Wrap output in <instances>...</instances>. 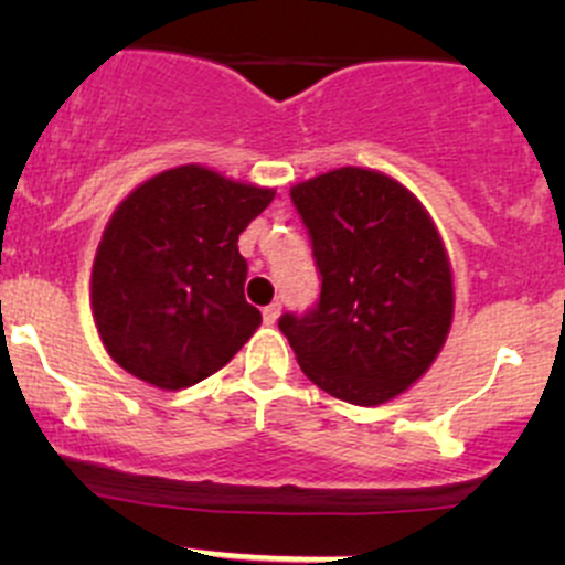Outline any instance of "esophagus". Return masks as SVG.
Wrapping results in <instances>:
<instances>
[{
  "label": "esophagus",
  "mask_w": 565,
  "mask_h": 565,
  "mask_svg": "<svg viewBox=\"0 0 565 565\" xmlns=\"http://www.w3.org/2000/svg\"><path fill=\"white\" fill-rule=\"evenodd\" d=\"M262 317H265V322L267 324H276V319L281 317V303H270V306H265V309H262Z\"/></svg>",
  "instance_id": "1"
}]
</instances>
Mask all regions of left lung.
I'll use <instances>...</instances> for the list:
<instances>
[{"label": "left lung", "mask_w": 565, "mask_h": 565, "mask_svg": "<svg viewBox=\"0 0 565 565\" xmlns=\"http://www.w3.org/2000/svg\"><path fill=\"white\" fill-rule=\"evenodd\" d=\"M311 241L319 298L278 328L311 383L383 404L440 352L454 317L446 248L418 199L391 177L344 167L289 191Z\"/></svg>", "instance_id": "1"}]
</instances>
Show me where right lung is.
Instances as JSON below:
<instances>
[{
    "instance_id": "add662e5",
    "label": "right lung",
    "mask_w": 565,
    "mask_h": 565,
    "mask_svg": "<svg viewBox=\"0 0 565 565\" xmlns=\"http://www.w3.org/2000/svg\"><path fill=\"white\" fill-rule=\"evenodd\" d=\"M273 196L180 167L119 204L93 265V317L125 372L180 391L235 358L262 322L243 292L248 262L237 237Z\"/></svg>"
}]
</instances>
